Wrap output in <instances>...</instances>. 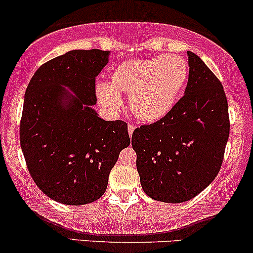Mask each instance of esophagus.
I'll use <instances>...</instances> for the list:
<instances>
[{
	"label": "esophagus",
	"mask_w": 253,
	"mask_h": 253,
	"mask_svg": "<svg viewBox=\"0 0 253 253\" xmlns=\"http://www.w3.org/2000/svg\"><path fill=\"white\" fill-rule=\"evenodd\" d=\"M134 128H135V127L133 126V125H128V134H129V137H132Z\"/></svg>",
	"instance_id": "34e87169"
}]
</instances>
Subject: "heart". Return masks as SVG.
<instances>
[{"label": "heart", "instance_id": "heart-1", "mask_svg": "<svg viewBox=\"0 0 253 253\" xmlns=\"http://www.w3.org/2000/svg\"><path fill=\"white\" fill-rule=\"evenodd\" d=\"M187 78L188 65L179 55L124 61L114 71L112 83L97 84V96L116 110L122 105L120 92H128L133 114L143 121H157L171 112Z\"/></svg>", "mask_w": 253, "mask_h": 253}]
</instances>
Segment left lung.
Wrapping results in <instances>:
<instances>
[{
	"label": "left lung",
	"instance_id": "1",
	"mask_svg": "<svg viewBox=\"0 0 253 253\" xmlns=\"http://www.w3.org/2000/svg\"><path fill=\"white\" fill-rule=\"evenodd\" d=\"M185 95L165 118L135 128L141 188L150 198L182 203L205 190L220 171L229 135L223 86L193 52Z\"/></svg>",
	"mask_w": 253,
	"mask_h": 253
}]
</instances>
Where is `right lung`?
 <instances>
[{
    "label": "right lung",
    "mask_w": 253,
    "mask_h": 253,
    "mask_svg": "<svg viewBox=\"0 0 253 253\" xmlns=\"http://www.w3.org/2000/svg\"><path fill=\"white\" fill-rule=\"evenodd\" d=\"M108 60L109 51L72 50L42 65L25 92L21 150L33 181L59 203L101 198L120 151L131 143L126 122L105 121L92 108L96 77Z\"/></svg>",
    "instance_id": "1"
}]
</instances>
